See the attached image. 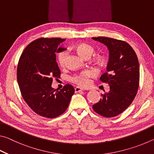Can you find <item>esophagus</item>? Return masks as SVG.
Wrapping results in <instances>:
<instances>
[{
  "mask_svg": "<svg viewBox=\"0 0 154 154\" xmlns=\"http://www.w3.org/2000/svg\"><path fill=\"white\" fill-rule=\"evenodd\" d=\"M82 91H83V89H82V88H81L79 87H76L75 88V92H82Z\"/></svg>",
  "mask_w": 154,
  "mask_h": 154,
  "instance_id": "34e87169",
  "label": "esophagus"
}]
</instances>
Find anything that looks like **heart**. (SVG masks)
Returning a JSON list of instances; mask_svg holds the SVG:
<instances>
[{"instance_id": "b5f03b06", "label": "heart", "mask_w": 154, "mask_h": 154, "mask_svg": "<svg viewBox=\"0 0 154 154\" xmlns=\"http://www.w3.org/2000/svg\"><path fill=\"white\" fill-rule=\"evenodd\" d=\"M76 50L79 55L83 58L88 59L94 53L95 49L94 47L88 43H81L77 45ZM67 51H63L60 52L57 56V62L60 67H64L66 65ZM95 63L98 66H103L105 63V58L102 56H97L94 59ZM92 76V72L90 71H84L78 74H75L70 77L71 82L79 86L87 87L90 83V78Z\"/></svg>"}]
</instances>
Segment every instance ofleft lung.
Instances as JSON below:
<instances>
[{
	"mask_svg": "<svg viewBox=\"0 0 154 154\" xmlns=\"http://www.w3.org/2000/svg\"><path fill=\"white\" fill-rule=\"evenodd\" d=\"M94 40L105 44L109 50L106 70L100 80L108 83L110 91L92 106L96 113L104 118H113L131 105L139 86V64L134 49L126 41L98 36Z\"/></svg>",
	"mask_w": 154,
	"mask_h": 154,
	"instance_id": "left-lung-1",
	"label": "left lung"
}]
</instances>
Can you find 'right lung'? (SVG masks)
Listing matches in <instances>:
<instances>
[{
  "instance_id": "1",
  "label": "right lung",
  "mask_w": 154,
  "mask_h": 154,
  "mask_svg": "<svg viewBox=\"0 0 154 154\" xmlns=\"http://www.w3.org/2000/svg\"><path fill=\"white\" fill-rule=\"evenodd\" d=\"M66 40L40 38L31 42L21 55L17 68V79L21 94L32 110L44 118H55L66 110L75 93L73 86L66 84L60 90L51 88L60 71L56 61V52Z\"/></svg>"
}]
</instances>
